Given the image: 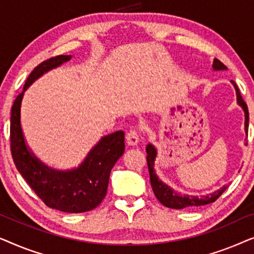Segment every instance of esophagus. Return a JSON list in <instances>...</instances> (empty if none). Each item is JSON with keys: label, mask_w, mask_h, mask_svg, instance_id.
<instances>
[{"label": "esophagus", "mask_w": 254, "mask_h": 254, "mask_svg": "<svg viewBox=\"0 0 254 254\" xmlns=\"http://www.w3.org/2000/svg\"><path fill=\"white\" fill-rule=\"evenodd\" d=\"M126 141L129 145H136L140 141V134L136 129H130L126 135Z\"/></svg>", "instance_id": "esophagus-1"}]
</instances>
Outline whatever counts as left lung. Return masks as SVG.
<instances>
[{"mask_svg": "<svg viewBox=\"0 0 254 254\" xmlns=\"http://www.w3.org/2000/svg\"><path fill=\"white\" fill-rule=\"evenodd\" d=\"M213 68L214 70H224L227 67L222 64L220 60L215 59L213 62ZM232 84H234L236 89V93H237V102L239 105L242 106V109L244 110L245 113V131L248 134L249 131V110L248 105L244 102V99L242 98L241 92H239L238 86L236 85L234 81H231ZM248 144V143H245ZM147 163H148V169H149V175H150V184L152 187V190H154V194L157 197L159 202L164 204L165 207L172 208V209H184V208H194L199 206H204V204L215 202L218 197H220L225 190H227V185L222 187V189L215 190L214 193L208 194L206 196H189V195H179L178 193H176L172 189H170L168 185L163 184L161 180L158 179V177L156 176L154 171V162L156 158V155H157V151H156L155 147L152 144L149 143L147 145Z\"/></svg>", "mask_w": 254, "mask_h": 254, "instance_id": "obj_1", "label": "left lung"}]
</instances>
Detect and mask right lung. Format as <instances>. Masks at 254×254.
Listing matches in <instances>:
<instances>
[{
    "mask_svg": "<svg viewBox=\"0 0 254 254\" xmlns=\"http://www.w3.org/2000/svg\"><path fill=\"white\" fill-rule=\"evenodd\" d=\"M70 59L71 55L47 59L31 71L11 109L10 149L18 172L47 207L64 213H83L99 206L105 197L111 170L125 151L124 131L100 138L78 168L59 171L41 163L26 147L20 127V104L25 90L45 72Z\"/></svg>",
    "mask_w": 254,
    "mask_h": 254,
    "instance_id": "right-lung-1",
    "label": "right lung"
}]
</instances>
